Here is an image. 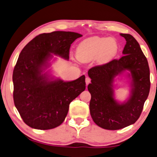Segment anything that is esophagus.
I'll use <instances>...</instances> for the list:
<instances>
[{
    "label": "esophagus",
    "mask_w": 157,
    "mask_h": 157,
    "mask_svg": "<svg viewBox=\"0 0 157 157\" xmlns=\"http://www.w3.org/2000/svg\"><path fill=\"white\" fill-rule=\"evenodd\" d=\"M85 82H86L87 85L90 82V77H86V79H85Z\"/></svg>",
    "instance_id": "obj_1"
}]
</instances>
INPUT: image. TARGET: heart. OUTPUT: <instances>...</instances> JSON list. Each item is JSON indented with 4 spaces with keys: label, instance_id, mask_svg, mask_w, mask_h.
<instances>
[{
    "label": "heart",
    "instance_id": "b5f03b06",
    "mask_svg": "<svg viewBox=\"0 0 157 157\" xmlns=\"http://www.w3.org/2000/svg\"><path fill=\"white\" fill-rule=\"evenodd\" d=\"M118 51V44L114 38L93 36L79 44L77 58L82 62H89L96 58L99 64L110 62Z\"/></svg>",
    "mask_w": 157,
    "mask_h": 157
}]
</instances>
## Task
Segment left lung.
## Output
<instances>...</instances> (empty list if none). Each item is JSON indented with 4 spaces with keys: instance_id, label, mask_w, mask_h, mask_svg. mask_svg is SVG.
I'll return each instance as SVG.
<instances>
[{
    "instance_id": "left-lung-1",
    "label": "left lung",
    "mask_w": 157,
    "mask_h": 157,
    "mask_svg": "<svg viewBox=\"0 0 157 157\" xmlns=\"http://www.w3.org/2000/svg\"><path fill=\"white\" fill-rule=\"evenodd\" d=\"M121 36L126 41L124 56L88 71L91 117L98 126L108 130H118L134 124L141 116L151 85L149 64L139 44L131 34ZM125 70L131 72V95L128 101L118 104L113 98L112 82L114 77Z\"/></svg>"
}]
</instances>
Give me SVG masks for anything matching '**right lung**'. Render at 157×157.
<instances>
[{"instance_id":"add662e5","label":"right lung","mask_w":157,"mask_h":157,"mask_svg":"<svg viewBox=\"0 0 157 157\" xmlns=\"http://www.w3.org/2000/svg\"><path fill=\"white\" fill-rule=\"evenodd\" d=\"M82 35L71 31L44 33L29 41L21 52L13 72V101L24 122L39 130L61 125L69 105L85 90V77L64 82L49 80L43 70L52 54L69 59L70 46Z\"/></svg>"}]
</instances>
